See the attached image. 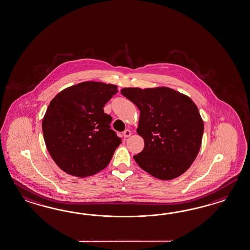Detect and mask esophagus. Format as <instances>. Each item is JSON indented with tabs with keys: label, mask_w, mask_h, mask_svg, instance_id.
<instances>
[{
	"label": "esophagus",
	"mask_w": 250,
	"mask_h": 250,
	"mask_svg": "<svg viewBox=\"0 0 250 250\" xmlns=\"http://www.w3.org/2000/svg\"><path fill=\"white\" fill-rule=\"evenodd\" d=\"M131 131L130 130H125V132H124V134H123V135H124V137H125V138H127V137H129L130 135H131Z\"/></svg>",
	"instance_id": "1"
}]
</instances>
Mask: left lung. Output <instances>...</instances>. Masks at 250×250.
Returning <instances> with one entry per match:
<instances>
[{
	"mask_svg": "<svg viewBox=\"0 0 250 250\" xmlns=\"http://www.w3.org/2000/svg\"><path fill=\"white\" fill-rule=\"evenodd\" d=\"M121 93L140 111L136 132L145 148L134 155L136 164L163 181L181 176L201 149L204 123L197 105L167 86L124 87Z\"/></svg>",
	"mask_w": 250,
	"mask_h": 250,
	"instance_id": "1",
	"label": "left lung"
}]
</instances>
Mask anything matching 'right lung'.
Here are the masks:
<instances>
[{"label":"right lung","instance_id":"right-lung-1","mask_svg":"<svg viewBox=\"0 0 250 250\" xmlns=\"http://www.w3.org/2000/svg\"><path fill=\"white\" fill-rule=\"evenodd\" d=\"M117 85L85 81L68 86L50 101L42 119L46 147L56 165L72 176H91L104 169L121 139L110 129L104 104Z\"/></svg>","mask_w":250,"mask_h":250}]
</instances>
